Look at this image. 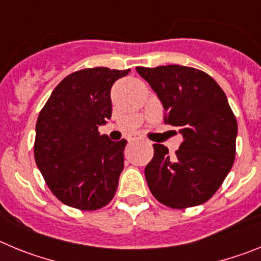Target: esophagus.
<instances>
[{
  "instance_id": "esophagus-1",
  "label": "esophagus",
  "mask_w": 261,
  "mask_h": 261,
  "mask_svg": "<svg viewBox=\"0 0 261 261\" xmlns=\"http://www.w3.org/2000/svg\"><path fill=\"white\" fill-rule=\"evenodd\" d=\"M138 140H140L138 137H130L129 138V142H136V141H138Z\"/></svg>"
}]
</instances>
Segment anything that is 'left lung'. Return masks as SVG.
Here are the masks:
<instances>
[{"instance_id": "obj_1", "label": "left lung", "mask_w": 261, "mask_h": 261, "mask_svg": "<svg viewBox=\"0 0 261 261\" xmlns=\"http://www.w3.org/2000/svg\"><path fill=\"white\" fill-rule=\"evenodd\" d=\"M165 108V121L184 141L175 156L154 144L145 167L149 190L166 206L204 204L220 188L235 159L238 124L223 90L204 71L180 65L136 68Z\"/></svg>"}]
</instances>
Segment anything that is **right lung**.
I'll use <instances>...</instances> for the list:
<instances>
[{"label":"right lung","instance_id":"right-lung-1","mask_svg":"<svg viewBox=\"0 0 261 261\" xmlns=\"http://www.w3.org/2000/svg\"><path fill=\"white\" fill-rule=\"evenodd\" d=\"M129 71H74L57 85L39 114L36 166L53 195L71 208L96 211L116 193L126 140L111 141L98 128L112 115L111 87Z\"/></svg>","mask_w":261,"mask_h":261}]
</instances>
